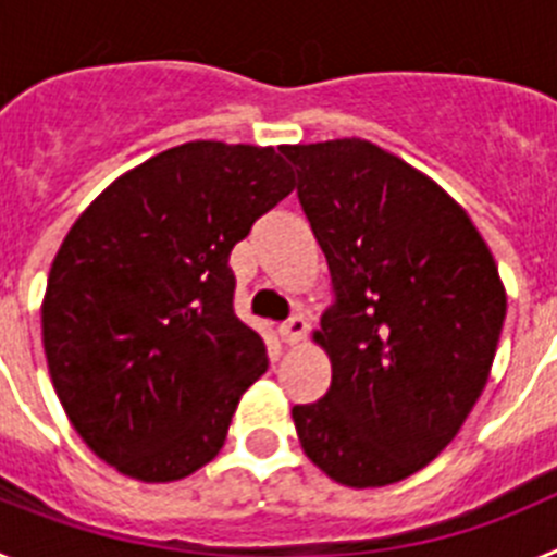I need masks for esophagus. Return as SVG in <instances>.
I'll list each match as a JSON object with an SVG mask.
<instances>
[{"mask_svg":"<svg viewBox=\"0 0 557 557\" xmlns=\"http://www.w3.org/2000/svg\"><path fill=\"white\" fill-rule=\"evenodd\" d=\"M304 334H307V321H304L301 314H293L289 321H284L282 326H278V337H282V343H287V346L301 343Z\"/></svg>","mask_w":557,"mask_h":557,"instance_id":"esophagus-1","label":"esophagus"}]
</instances>
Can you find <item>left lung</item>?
<instances>
[{
    "instance_id": "left-lung-1",
    "label": "left lung",
    "mask_w": 557,
    "mask_h": 557,
    "mask_svg": "<svg viewBox=\"0 0 557 557\" xmlns=\"http://www.w3.org/2000/svg\"><path fill=\"white\" fill-rule=\"evenodd\" d=\"M332 273L314 343L332 385L293 421L309 460L379 488L435 460L488 382L505 287L469 214L366 139L282 147Z\"/></svg>"
}]
</instances>
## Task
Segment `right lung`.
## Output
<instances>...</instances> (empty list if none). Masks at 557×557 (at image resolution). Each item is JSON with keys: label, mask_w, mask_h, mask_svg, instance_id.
I'll return each instance as SVG.
<instances>
[{"label": "right lung", "mask_w": 557, "mask_h": 557, "mask_svg": "<svg viewBox=\"0 0 557 557\" xmlns=\"http://www.w3.org/2000/svg\"><path fill=\"white\" fill-rule=\"evenodd\" d=\"M293 186L273 147L186 141L113 181L63 239L41 307L49 376L125 476L184 480L223 449L268 371L234 314L228 256Z\"/></svg>", "instance_id": "1"}]
</instances>
